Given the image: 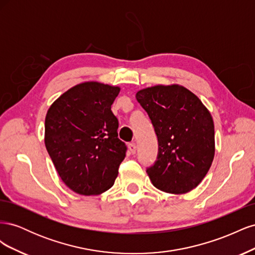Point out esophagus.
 <instances>
[{
	"label": "esophagus",
	"mask_w": 255,
	"mask_h": 255,
	"mask_svg": "<svg viewBox=\"0 0 255 255\" xmlns=\"http://www.w3.org/2000/svg\"><path fill=\"white\" fill-rule=\"evenodd\" d=\"M128 150L130 154H135L136 153V144L135 143H129L128 144Z\"/></svg>",
	"instance_id": "obj_1"
}]
</instances>
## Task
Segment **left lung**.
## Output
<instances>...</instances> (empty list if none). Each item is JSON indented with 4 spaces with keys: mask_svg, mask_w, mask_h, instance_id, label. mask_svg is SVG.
Returning <instances> with one entry per match:
<instances>
[{
    "mask_svg": "<svg viewBox=\"0 0 255 255\" xmlns=\"http://www.w3.org/2000/svg\"><path fill=\"white\" fill-rule=\"evenodd\" d=\"M158 138V157L146 173L157 189L183 195L195 189L215 156L212 115L194 92L179 84L154 85L136 92Z\"/></svg>",
    "mask_w": 255,
    "mask_h": 255,
    "instance_id": "8db88e82",
    "label": "left lung"
}]
</instances>
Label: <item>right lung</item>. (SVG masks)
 <instances>
[{"instance_id": "obj_1", "label": "right lung", "mask_w": 255, "mask_h": 255, "mask_svg": "<svg viewBox=\"0 0 255 255\" xmlns=\"http://www.w3.org/2000/svg\"><path fill=\"white\" fill-rule=\"evenodd\" d=\"M119 92V86L84 82L49 107L45 148L61 181L76 194H103L118 175L127 151L118 138V119L112 112Z\"/></svg>"}]
</instances>
